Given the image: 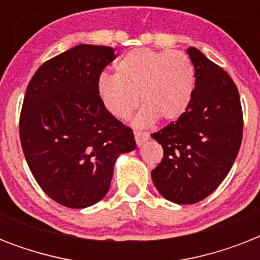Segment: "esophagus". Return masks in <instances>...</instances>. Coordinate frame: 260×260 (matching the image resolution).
<instances>
[{"mask_svg": "<svg viewBox=\"0 0 260 260\" xmlns=\"http://www.w3.org/2000/svg\"><path fill=\"white\" fill-rule=\"evenodd\" d=\"M148 138H150V135L147 134V132H142V131H136L135 132V140H136V144L139 147L143 146L148 140Z\"/></svg>", "mask_w": 260, "mask_h": 260, "instance_id": "esophagus-1", "label": "esophagus"}]
</instances>
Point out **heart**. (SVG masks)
<instances>
[{"instance_id": "1", "label": "heart", "mask_w": 260, "mask_h": 260, "mask_svg": "<svg viewBox=\"0 0 260 260\" xmlns=\"http://www.w3.org/2000/svg\"><path fill=\"white\" fill-rule=\"evenodd\" d=\"M116 75L102 73L97 79V94L113 117L125 120L143 109L135 124L147 126L156 117L175 120L186 110L194 89V67L181 51L138 48L118 59Z\"/></svg>"}]
</instances>
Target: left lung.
<instances>
[{
	"instance_id": "left-lung-1",
	"label": "left lung",
	"mask_w": 260,
	"mask_h": 260,
	"mask_svg": "<svg viewBox=\"0 0 260 260\" xmlns=\"http://www.w3.org/2000/svg\"><path fill=\"white\" fill-rule=\"evenodd\" d=\"M187 54L196 77L191 100L177 121L151 135L163 147L152 182L179 205L196 204L217 189L243 138L242 104L232 78L197 48L190 47Z\"/></svg>"
}]
</instances>
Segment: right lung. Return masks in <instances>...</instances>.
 <instances>
[{"mask_svg": "<svg viewBox=\"0 0 260 260\" xmlns=\"http://www.w3.org/2000/svg\"><path fill=\"white\" fill-rule=\"evenodd\" d=\"M116 59L112 47L79 44L39 67L26 87L20 140L44 193L81 209L109 190L116 159L136 148L129 126L104 108L97 79Z\"/></svg>", "mask_w": 260, "mask_h": 260, "instance_id": "right-lung-1", "label": "right lung"}]
</instances>
